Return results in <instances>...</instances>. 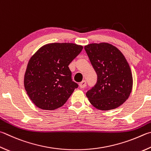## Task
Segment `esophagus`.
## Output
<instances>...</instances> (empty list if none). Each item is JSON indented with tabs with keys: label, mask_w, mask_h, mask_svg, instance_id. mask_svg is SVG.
<instances>
[{
	"label": "esophagus",
	"mask_w": 151,
	"mask_h": 151,
	"mask_svg": "<svg viewBox=\"0 0 151 151\" xmlns=\"http://www.w3.org/2000/svg\"><path fill=\"white\" fill-rule=\"evenodd\" d=\"M86 86V81H82L81 83L79 84V86H80L81 88H84Z\"/></svg>",
	"instance_id": "esophagus-1"
}]
</instances>
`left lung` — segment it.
I'll use <instances>...</instances> for the list:
<instances>
[{
  "label": "left lung",
  "mask_w": 151,
  "mask_h": 151,
  "mask_svg": "<svg viewBox=\"0 0 151 151\" xmlns=\"http://www.w3.org/2000/svg\"><path fill=\"white\" fill-rule=\"evenodd\" d=\"M84 49L98 76L94 86L86 94L89 102L100 110L117 108L132 90V73L127 60L118 49L108 43H90Z\"/></svg>",
  "instance_id": "1"
}]
</instances>
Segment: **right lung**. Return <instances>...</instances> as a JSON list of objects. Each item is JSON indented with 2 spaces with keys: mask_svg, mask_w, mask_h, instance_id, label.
I'll return each instance as SVG.
<instances>
[{
  "mask_svg": "<svg viewBox=\"0 0 151 151\" xmlns=\"http://www.w3.org/2000/svg\"><path fill=\"white\" fill-rule=\"evenodd\" d=\"M83 49L75 43H49L30 58L24 75V87L35 106L53 110L64 105L78 86L72 81L68 65Z\"/></svg>",
  "mask_w": 151,
  "mask_h": 151,
  "instance_id": "add662e5",
  "label": "right lung"
}]
</instances>
